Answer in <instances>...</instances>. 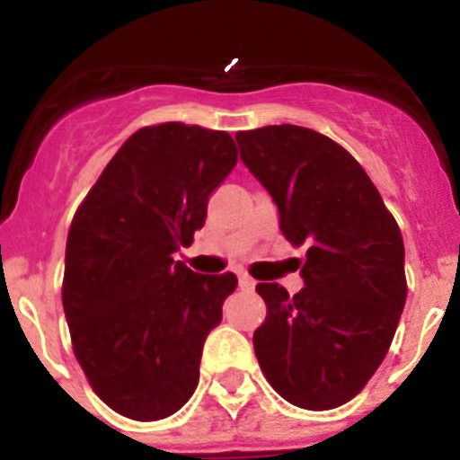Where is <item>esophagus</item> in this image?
Listing matches in <instances>:
<instances>
[{
	"label": "esophagus",
	"instance_id": "34e87169",
	"mask_svg": "<svg viewBox=\"0 0 460 460\" xmlns=\"http://www.w3.org/2000/svg\"><path fill=\"white\" fill-rule=\"evenodd\" d=\"M239 288H242V290H249L251 292L255 288V280L251 279L249 274H243V271H242V274H239Z\"/></svg>",
	"mask_w": 460,
	"mask_h": 460
}]
</instances>
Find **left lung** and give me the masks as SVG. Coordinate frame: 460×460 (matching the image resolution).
Segmentation results:
<instances>
[{
	"label": "left lung",
	"mask_w": 460,
	"mask_h": 460,
	"mask_svg": "<svg viewBox=\"0 0 460 460\" xmlns=\"http://www.w3.org/2000/svg\"><path fill=\"white\" fill-rule=\"evenodd\" d=\"M239 156L279 207L280 233L306 243L304 288L258 283L267 318L253 348L288 403L332 410L364 389L387 355L408 296L396 221L359 164L304 126L239 131Z\"/></svg>",
	"instance_id": "left-lung-1"
}]
</instances>
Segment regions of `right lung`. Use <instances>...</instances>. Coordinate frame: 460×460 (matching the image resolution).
Listing matches in <instances>:
<instances>
[{"instance_id": "obj_1", "label": "right lung", "mask_w": 460, "mask_h": 460, "mask_svg": "<svg viewBox=\"0 0 460 460\" xmlns=\"http://www.w3.org/2000/svg\"><path fill=\"white\" fill-rule=\"evenodd\" d=\"M237 164L226 131L145 126L112 156L73 217L62 302L73 352L103 403L165 420L193 396L207 334L237 288L172 255L205 226L211 190Z\"/></svg>"}]
</instances>
